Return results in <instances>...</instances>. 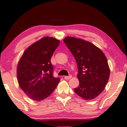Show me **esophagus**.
<instances>
[{"label": "esophagus", "instance_id": "esophagus-1", "mask_svg": "<svg viewBox=\"0 0 127 127\" xmlns=\"http://www.w3.org/2000/svg\"><path fill=\"white\" fill-rule=\"evenodd\" d=\"M72 75H69V76H65L64 77V78H65V79H69L72 78Z\"/></svg>", "mask_w": 127, "mask_h": 127}]
</instances>
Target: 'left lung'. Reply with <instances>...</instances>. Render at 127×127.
Instances as JSON below:
<instances>
[{
  "instance_id": "obj_1",
  "label": "left lung",
  "mask_w": 127,
  "mask_h": 127,
  "mask_svg": "<svg viewBox=\"0 0 127 127\" xmlns=\"http://www.w3.org/2000/svg\"><path fill=\"white\" fill-rule=\"evenodd\" d=\"M63 41L78 66L79 85L74 92L86 100L94 99L104 91L110 76L106 57L101 49L87 41L70 36Z\"/></svg>"
}]
</instances>
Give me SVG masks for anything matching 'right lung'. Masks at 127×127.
Wrapping results in <instances>:
<instances>
[{"instance_id":"right-lung-1","label":"right lung","mask_w":127,"mask_h":127,"mask_svg":"<svg viewBox=\"0 0 127 127\" xmlns=\"http://www.w3.org/2000/svg\"><path fill=\"white\" fill-rule=\"evenodd\" d=\"M60 40L44 37L26 49L18 62L17 81L29 98L37 101L49 97L58 84L59 78L53 77L51 58Z\"/></svg>"}]
</instances>
